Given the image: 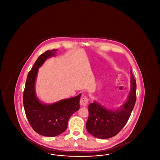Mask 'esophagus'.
<instances>
[{
  "label": "esophagus",
  "instance_id": "34e87169",
  "mask_svg": "<svg viewBox=\"0 0 160 160\" xmlns=\"http://www.w3.org/2000/svg\"><path fill=\"white\" fill-rule=\"evenodd\" d=\"M80 105L82 106H86L88 105V99L87 98V97H82L80 101Z\"/></svg>",
  "mask_w": 160,
  "mask_h": 160
}]
</instances>
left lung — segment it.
Masks as SVG:
<instances>
[{"instance_id":"obj_1","label":"left lung","mask_w":160,"mask_h":160,"mask_svg":"<svg viewBox=\"0 0 160 160\" xmlns=\"http://www.w3.org/2000/svg\"><path fill=\"white\" fill-rule=\"evenodd\" d=\"M130 91L121 106L109 109L94 101L89 106V118L86 129L99 138H108L116 136L125 125L133 110L136 100V82L130 69Z\"/></svg>"}]
</instances>
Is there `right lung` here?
<instances>
[{"mask_svg":"<svg viewBox=\"0 0 160 160\" xmlns=\"http://www.w3.org/2000/svg\"><path fill=\"white\" fill-rule=\"evenodd\" d=\"M57 50H47L38 57L28 73L23 93L24 111L32 128L47 137H55L63 132L71 115L80 108V93L53 104L44 103L37 96L35 83L38 69L48 58L55 56Z\"/></svg>","mask_w":160,"mask_h":160,"instance_id":"right-lung-1","label":"right lung"}]
</instances>
